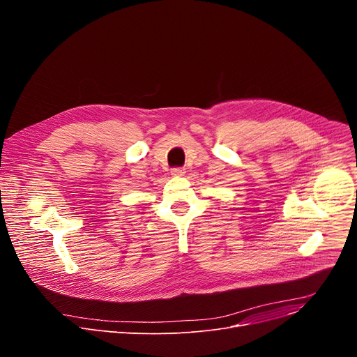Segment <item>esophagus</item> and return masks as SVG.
<instances>
[{
	"label": "esophagus",
	"mask_w": 357,
	"mask_h": 357,
	"mask_svg": "<svg viewBox=\"0 0 357 357\" xmlns=\"http://www.w3.org/2000/svg\"><path fill=\"white\" fill-rule=\"evenodd\" d=\"M171 174L174 176H182L185 174V169L183 168H174V169H171Z\"/></svg>",
	"instance_id": "esophagus-1"
}]
</instances>
